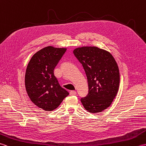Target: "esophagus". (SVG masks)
<instances>
[{"instance_id":"esophagus-1","label":"esophagus","mask_w":146,"mask_h":146,"mask_svg":"<svg viewBox=\"0 0 146 146\" xmlns=\"http://www.w3.org/2000/svg\"><path fill=\"white\" fill-rule=\"evenodd\" d=\"M76 94V92L75 90H71L70 92V95H75Z\"/></svg>"}]
</instances>
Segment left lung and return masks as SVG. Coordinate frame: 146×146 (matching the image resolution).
Listing matches in <instances>:
<instances>
[{
    "label": "left lung",
    "instance_id": "obj_1",
    "mask_svg": "<svg viewBox=\"0 0 146 146\" xmlns=\"http://www.w3.org/2000/svg\"><path fill=\"white\" fill-rule=\"evenodd\" d=\"M87 77L88 94L81 102L90 113L104 111L112 103L119 91V66L110 52L97 46H82L73 50Z\"/></svg>",
    "mask_w": 146,
    "mask_h": 146
}]
</instances>
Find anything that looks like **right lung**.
<instances>
[{"instance_id":"1","label":"right lung","mask_w":146,"mask_h":146,"mask_svg":"<svg viewBox=\"0 0 146 146\" xmlns=\"http://www.w3.org/2000/svg\"><path fill=\"white\" fill-rule=\"evenodd\" d=\"M66 50L49 46L31 58L25 74V87L30 100L39 108L52 111L69 95L54 75V69Z\"/></svg>"}]
</instances>
